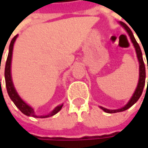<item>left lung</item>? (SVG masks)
Masks as SVG:
<instances>
[{"label": "left lung", "mask_w": 148, "mask_h": 148, "mask_svg": "<svg viewBox=\"0 0 148 148\" xmlns=\"http://www.w3.org/2000/svg\"><path fill=\"white\" fill-rule=\"evenodd\" d=\"M120 25L124 27V29L127 30L128 32V35L131 38V41L132 43H134V48L136 49V53H137V56H138V62H139V81H138V86L137 89L134 92V95L132 96L131 99L128 101V103L127 105H125L124 107H123L121 109H119V110H107L105 108L103 107H100L103 110L106 112V113H110V114H113V113H117V112H122V111L126 110H128V108H130L132 105H134L140 98V96L142 95L143 93V90L144 88V86H145V80H146V69H145V64H144V62H143V54H142V51L140 49L139 45L138 42L136 41L135 38H134L133 33L131 31V29L128 28L126 24H124L123 22H120ZM147 69H148V64H147Z\"/></svg>", "instance_id": "8db88e82"}]
</instances>
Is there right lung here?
I'll return each instance as SVG.
<instances>
[{
  "label": "right lung",
  "mask_w": 148,
  "mask_h": 148,
  "mask_svg": "<svg viewBox=\"0 0 148 148\" xmlns=\"http://www.w3.org/2000/svg\"><path fill=\"white\" fill-rule=\"evenodd\" d=\"M17 38V35H15L10 44V49H9V53L7 57V60L5 62V86L7 90V93H8L10 98L11 100L14 102V104L16 105V107L20 110L24 114H25L27 116H32L34 118H48V117L53 116L54 114H56L58 111L61 110L62 105H59L58 107H56L49 114L47 115H43V116H37L34 111V109L31 108L29 105H28L25 101H23L21 98L19 96V95L17 94L16 90L14 87V85L11 80V74H10V64H11V58H12V51H13V46L14 43ZM1 65V64H0Z\"/></svg>",
  "instance_id": "add662e5"
}]
</instances>
